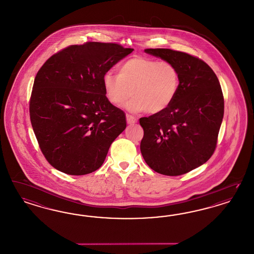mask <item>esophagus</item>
<instances>
[{
	"label": "esophagus",
	"instance_id": "1",
	"mask_svg": "<svg viewBox=\"0 0 254 254\" xmlns=\"http://www.w3.org/2000/svg\"><path fill=\"white\" fill-rule=\"evenodd\" d=\"M126 120H127V123L128 124H133V123H137V119L131 115H126Z\"/></svg>",
	"mask_w": 254,
	"mask_h": 254
}]
</instances>
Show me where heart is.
I'll return each instance as SVG.
<instances>
[{"mask_svg":"<svg viewBox=\"0 0 254 254\" xmlns=\"http://www.w3.org/2000/svg\"><path fill=\"white\" fill-rule=\"evenodd\" d=\"M102 85L107 101L121 107L131 96L126 108L131 112L161 113L171 106L180 88V73L168 61L133 57L119 67V74L107 71Z\"/></svg>","mask_w":254,"mask_h":254,"instance_id":"1","label":"heart"}]
</instances>
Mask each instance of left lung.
Listing matches in <instances>:
<instances>
[{
    "mask_svg": "<svg viewBox=\"0 0 254 254\" xmlns=\"http://www.w3.org/2000/svg\"><path fill=\"white\" fill-rule=\"evenodd\" d=\"M145 52L178 68L180 88L170 107L140 119L141 153L155 172L180 176L205 164L214 153L224 112L221 85L212 69L198 58L168 49Z\"/></svg>",
    "mask_w": 254,
    "mask_h": 254,
    "instance_id": "left-lung-1",
    "label": "left lung"
}]
</instances>
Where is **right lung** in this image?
Here are the masks:
<instances>
[{"label":"right lung","instance_id":"add662e5","mask_svg":"<svg viewBox=\"0 0 254 254\" xmlns=\"http://www.w3.org/2000/svg\"><path fill=\"white\" fill-rule=\"evenodd\" d=\"M132 51L119 44L88 42L61 50L38 71L31 123L43 154L59 171L94 172L125 130L124 112L107 101L102 77Z\"/></svg>","mask_w":254,"mask_h":254}]
</instances>
